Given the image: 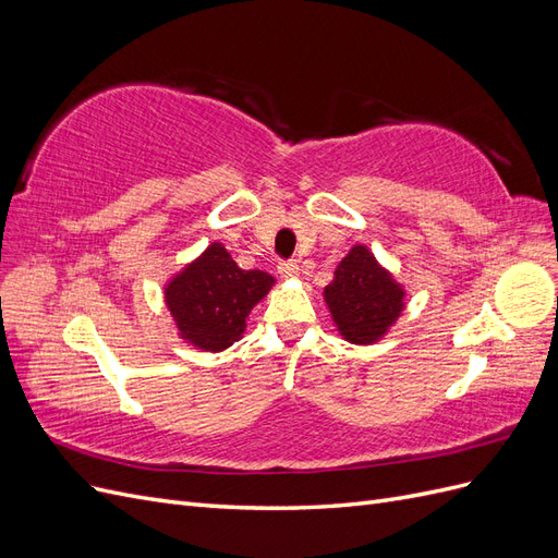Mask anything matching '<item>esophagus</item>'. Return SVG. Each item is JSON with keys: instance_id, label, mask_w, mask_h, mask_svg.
<instances>
[{"instance_id": "34e87169", "label": "esophagus", "mask_w": 558, "mask_h": 558, "mask_svg": "<svg viewBox=\"0 0 558 558\" xmlns=\"http://www.w3.org/2000/svg\"><path fill=\"white\" fill-rule=\"evenodd\" d=\"M277 269H279V275H281L283 279H293V277H298V272H300V265H298L295 260H281Z\"/></svg>"}]
</instances>
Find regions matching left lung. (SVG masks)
<instances>
[{
	"instance_id": "left-lung-1",
	"label": "left lung",
	"mask_w": 558,
	"mask_h": 558,
	"mask_svg": "<svg viewBox=\"0 0 558 558\" xmlns=\"http://www.w3.org/2000/svg\"><path fill=\"white\" fill-rule=\"evenodd\" d=\"M402 289L365 246H353L326 286V302L340 332L353 344L377 342L402 310Z\"/></svg>"
}]
</instances>
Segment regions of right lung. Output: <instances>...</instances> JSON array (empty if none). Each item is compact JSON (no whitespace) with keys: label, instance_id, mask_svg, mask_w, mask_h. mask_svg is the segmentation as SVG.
<instances>
[{"label":"right lung","instance_id":"1","mask_svg":"<svg viewBox=\"0 0 558 558\" xmlns=\"http://www.w3.org/2000/svg\"><path fill=\"white\" fill-rule=\"evenodd\" d=\"M275 279L260 269H242L221 244H211L167 286L165 298L183 340L223 351L238 342L246 316L267 295Z\"/></svg>","mask_w":558,"mask_h":558}]
</instances>
